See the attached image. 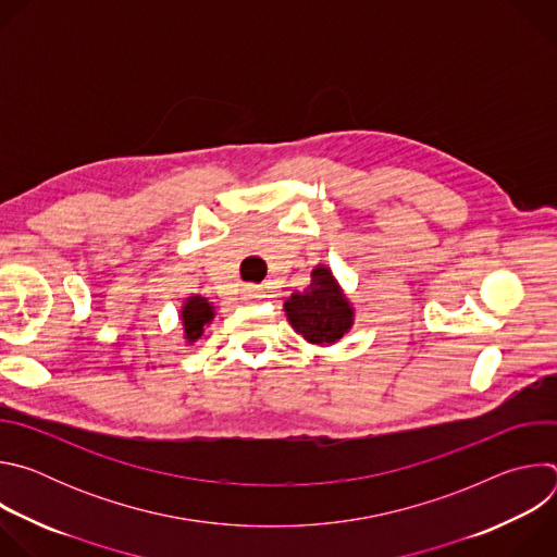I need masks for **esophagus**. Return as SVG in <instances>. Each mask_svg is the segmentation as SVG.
I'll use <instances>...</instances> for the list:
<instances>
[{
	"label": "esophagus",
	"mask_w": 557,
	"mask_h": 557,
	"mask_svg": "<svg viewBox=\"0 0 557 557\" xmlns=\"http://www.w3.org/2000/svg\"><path fill=\"white\" fill-rule=\"evenodd\" d=\"M245 297L247 299H258V297H262V288L260 286H247L245 288Z\"/></svg>",
	"instance_id": "esophagus-1"
}]
</instances>
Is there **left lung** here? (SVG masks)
<instances>
[{"instance_id": "left-lung-1", "label": "left lung", "mask_w": 557, "mask_h": 557, "mask_svg": "<svg viewBox=\"0 0 557 557\" xmlns=\"http://www.w3.org/2000/svg\"><path fill=\"white\" fill-rule=\"evenodd\" d=\"M286 320L297 335L314 346H333L355 324V308L331 267L317 264L310 284L284 301Z\"/></svg>"}]
</instances>
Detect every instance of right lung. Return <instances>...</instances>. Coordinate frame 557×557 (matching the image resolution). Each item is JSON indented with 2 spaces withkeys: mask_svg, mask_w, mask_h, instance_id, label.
I'll return each mask as SVG.
<instances>
[{
  "mask_svg": "<svg viewBox=\"0 0 557 557\" xmlns=\"http://www.w3.org/2000/svg\"><path fill=\"white\" fill-rule=\"evenodd\" d=\"M213 314H215V308L207 297L194 295L185 299V304L181 306V322H183V335L187 344H194L202 337L205 326L213 322Z\"/></svg>",
  "mask_w": 557,
  "mask_h": 557,
  "instance_id": "add662e5",
  "label": "right lung"
}]
</instances>
